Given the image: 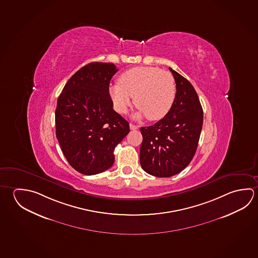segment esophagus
Listing matches in <instances>:
<instances>
[{
  "label": "esophagus",
  "instance_id": "34e87169",
  "mask_svg": "<svg viewBox=\"0 0 258 258\" xmlns=\"http://www.w3.org/2000/svg\"><path fill=\"white\" fill-rule=\"evenodd\" d=\"M130 127H131V131H136V130L139 128V127H138L137 125H134V124H132V123L130 124Z\"/></svg>",
  "mask_w": 258,
  "mask_h": 258
}]
</instances>
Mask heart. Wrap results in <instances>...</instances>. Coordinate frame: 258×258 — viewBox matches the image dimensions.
Instances as JSON below:
<instances>
[{
  "label": "heart",
  "mask_w": 258,
  "mask_h": 258,
  "mask_svg": "<svg viewBox=\"0 0 258 258\" xmlns=\"http://www.w3.org/2000/svg\"><path fill=\"white\" fill-rule=\"evenodd\" d=\"M176 86L171 73L156 67H134L125 71L118 83L109 87V95L119 113H126L134 97L139 108L136 118L149 120L164 118L176 99Z\"/></svg>",
  "instance_id": "1"
}]
</instances>
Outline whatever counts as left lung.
Returning a JSON list of instances; mask_svg holds the SVG:
<instances>
[{
	"instance_id": "obj_1",
	"label": "left lung",
	"mask_w": 258,
	"mask_h": 258,
	"mask_svg": "<svg viewBox=\"0 0 258 258\" xmlns=\"http://www.w3.org/2000/svg\"><path fill=\"white\" fill-rule=\"evenodd\" d=\"M176 82V99L168 113L152 126L141 127V167L150 175L168 177L188 166L199 145L203 109L194 87L169 68Z\"/></svg>"
}]
</instances>
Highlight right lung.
Returning a JSON list of instances; mask_svg holds the SVG:
<instances>
[{"instance_id": "obj_1", "label": "right lung", "mask_w": 258, "mask_h": 258, "mask_svg": "<svg viewBox=\"0 0 258 258\" xmlns=\"http://www.w3.org/2000/svg\"><path fill=\"white\" fill-rule=\"evenodd\" d=\"M113 63L91 62L74 73L58 98L56 137L70 165L84 175H96L113 165L116 146L130 124L113 109L109 82Z\"/></svg>"}]
</instances>
